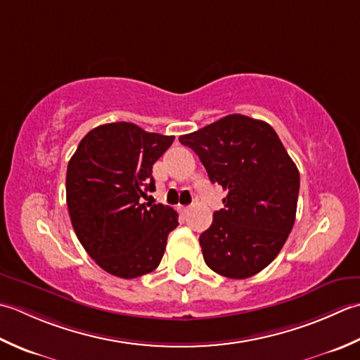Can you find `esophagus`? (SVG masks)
Here are the masks:
<instances>
[{
  "instance_id": "34e87169",
  "label": "esophagus",
  "mask_w": 360,
  "mask_h": 360,
  "mask_svg": "<svg viewBox=\"0 0 360 360\" xmlns=\"http://www.w3.org/2000/svg\"><path fill=\"white\" fill-rule=\"evenodd\" d=\"M179 211L181 212V214H186V212L189 211V208H188V207H181V205H180V207H179Z\"/></svg>"
}]
</instances>
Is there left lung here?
Instances as JSON below:
<instances>
[{"label": "left lung", "instance_id": "1", "mask_svg": "<svg viewBox=\"0 0 360 360\" xmlns=\"http://www.w3.org/2000/svg\"><path fill=\"white\" fill-rule=\"evenodd\" d=\"M180 143L199 155L211 183L226 191L224 208L199 238L216 274L244 280L266 269L295 222L300 174L267 122L229 115Z\"/></svg>", "mask_w": 360, "mask_h": 360}]
</instances>
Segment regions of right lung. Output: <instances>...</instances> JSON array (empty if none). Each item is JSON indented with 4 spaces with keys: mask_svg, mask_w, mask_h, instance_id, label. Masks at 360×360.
<instances>
[{
    "mask_svg": "<svg viewBox=\"0 0 360 360\" xmlns=\"http://www.w3.org/2000/svg\"><path fill=\"white\" fill-rule=\"evenodd\" d=\"M174 136L136 124H102L82 138L67 169V205L85 252L110 275L136 278L163 258L179 214L161 203H143L155 189L152 166Z\"/></svg>",
    "mask_w": 360,
    "mask_h": 360,
    "instance_id": "right-lung-1",
    "label": "right lung"
}]
</instances>
